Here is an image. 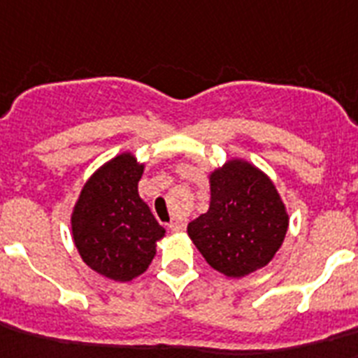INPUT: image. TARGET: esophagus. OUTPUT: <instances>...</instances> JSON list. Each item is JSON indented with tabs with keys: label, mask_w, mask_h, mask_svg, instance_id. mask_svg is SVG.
I'll list each match as a JSON object with an SVG mask.
<instances>
[{
	"label": "esophagus",
	"mask_w": 358,
	"mask_h": 358,
	"mask_svg": "<svg viewBox=\"0 0 358 358\" xmlns=\"http://www.w3.org/2000/svg\"><path fill=\"white\" fill-rule=\"evenodd\" d=\"M185 223H182V221H179V220H173V221H170V225H168V229H170V232H182V230H185Z\"/></svg>",
	"instance_id": "1"
}]
</instances>
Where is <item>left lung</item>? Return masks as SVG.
<instances>
[{
	"label": "left lung",
	"instance_id": "1",
	"mask_svg": "<svg viewBox=\"0 0 358 358\" xmlns=\"http://www.w3.org/2000/svg\"><path fill=\"white\" fill-rule=\"evenodd\" d=\"M210 205L188 223L206 264L227 278H243L273 262L289 229V212L273 179L239 157L208 172Z\"/></svg>",
	"mask_w": 358,
	"mask_h": 358
}]
</instances>
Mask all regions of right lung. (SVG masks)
<instances>
[{"mask_svg":"<svg viewBox=\"0 0 358 358\" xmlns=\"http://www.w3.org/2000/svg\"><path fill=\"white\" fill-rule=\"evenodd\" d=\"M144 168L133 152L115 155L91 173L71 212V234L80 258L113 282L141 276L166 234L138 196Z\"/></svg>","mask_w":358,"mask_h":358,"instance_id":"add662e5","label":"right lung"}]
</instances>
